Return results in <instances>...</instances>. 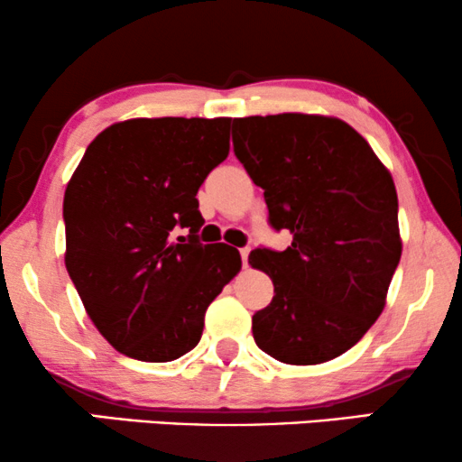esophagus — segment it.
Segmentation results:
<instances>
[{"mask_svg":"<svg viewBox=\"0 0 462 462\" xmlns=\"http://www.w3.org/2000/svg\"><path fill=\"white\" fill-rule=\"evenodd\" d=\"M239 254H242V261H244V267L248 264V256H250V248H242L239 250Z\"/></svg>","mask_w":462,"mask_h":462,"instance_id":"esophagus-1","label":"esophagus"}]
</instances>
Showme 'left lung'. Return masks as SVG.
<instances>
[{
	"instance_id": "1",
	"label": "left lung",
	"mask_w": 462,
	"mask_h": 462,
	"mask_svg": "<svg viewBox=\"0 0 462 462\" xmlns=\"http://www.w3.org/2000/svg\"><path fill=\"white\" fill-rule=\"evenodd\" d=\"M233 149L264 189L283 252L248 263L273 282L252 318L256 345L277 362L315 365L349 351L383 313L402 256L397 191L368 141L338 117L280 113L233 122Z\"/></svg>"
}]
</instances>
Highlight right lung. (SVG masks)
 I'll use <instances>...</instances> for the list:
<instances>
[{
    "mask_svg": "<svg viewBox=\"0 0 462 462\" xmlns=\"http://www.w3.org/2000/svg\"><path fill=\"white\" fill-rule=\"evenodd\" d=\"M231 117H138L88 144L62 204L65 264L113 349L172 362L199 343L204 315L237 271L226 244H199L195 199L229 155ZM189 229L174 240L171 229Z\"/></svg>",
    "mask_w": 462,
    "mask_h": 462,
    "instance_id": "add662e5",
    "label": "right lung"
}]
</instances>
